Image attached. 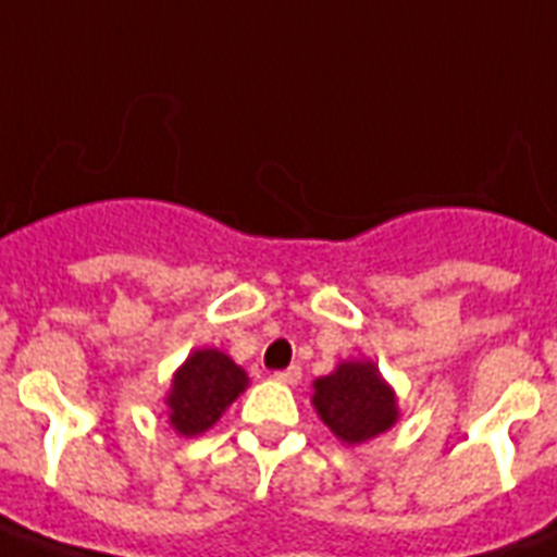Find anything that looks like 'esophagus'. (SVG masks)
<instances>
[{"instance_id": "1", "label": "esophagus", "mask_w": 557, "mask_h": 557, "mask_svg": "<svg viewBox=\"0 0 557 557\" xmlns=\"http://www.w3.org/2000/svg\"><path fill=\"white\" fill-rule=\"evenodd\" d=\"M274 379H277L280 384H297V381H300V367L292 364V367H286V370L274 372Z\"/></svg>"}]
</instances>
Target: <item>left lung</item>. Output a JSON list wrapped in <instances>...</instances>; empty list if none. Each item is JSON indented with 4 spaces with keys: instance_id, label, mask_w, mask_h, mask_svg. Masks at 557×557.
<instances>
[{
    "instance_id": "8db88e82",
    "label": "left lung",
    "mask_w": 557,
    "mask_h": 557,
    "mask_svg": "<svg viewBox=\"0 0 557 557\" xmlns=\"http://www.w3.org/2000/svg\"><path fill=\"white\" fill-rule=\"evenodd\" d=\"M312 387L318 416L347 445H361L396 424V393L372 361H341Z\"/></svg>"
}]
</instances>
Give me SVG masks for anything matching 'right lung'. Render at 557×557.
Instances as JSON below:
<instances>
[{"instance_id":"add662e5","label":"right lung","mask_w":557,"mask_h":557,"mask_svg":"<svg viewBox=\"0 0 557 557\" xmlns=\"http://www.w3.org/2000/svg\"><path fill=\"white\" fill-rule=\"evenodd\" d=\"M248 387V375L219 349H196L176 370L164 398L173 431L199 436L219 422L225 407Z\"/></svg>"}]
</instances>
